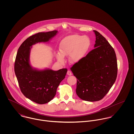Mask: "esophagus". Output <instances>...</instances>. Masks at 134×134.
I'll return each mask as SVG.
<instances>
[{
	"label": "esophagus",
	"mask_w": 134,
	"mask_h": 134,
	"mask_svg": "<svg viewBox=\"0 0 134 134\" xmlns=\"http://www.w3.org/2000/svg\"><path fill=\"white\" fill-rule=\"evenodd\" d=\"M67 74H68L69 76H71V75H72V72H71L70 71H68L67 72Z\"/></svg>",
	"instance_id": "obj_1"
}]
</instances>
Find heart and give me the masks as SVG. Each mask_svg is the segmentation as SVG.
Returning <instances> with one entry per match:
<instances>
[{
    "mask_svg": "<svg viewBox=\"0 0 134 134\" xmlns=\"http://www.w3.org/2000/svg\"><path fill=\"white\" fill-rule=\"evenodd\" d=\"M91 46V41L87 36L77 35L69 36L63 38L60 44V53L56 55L58 61L63 63L64 56H69L72 63H77L86 56Z\"/></svg>",
    "mask_w": 134,
    "mask_h": 134,
    "instance_id": "1",
    "label": "heart"
}]
</instances>
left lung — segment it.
I'll return each instance as SVG.
<instances>
[{
  "label": "left lung",
  "instance_id": "8db88e82",
  "mask_svg": "<svg viewBox=\"0 0 134 134\" xmlns=\"http://www.w3.org/2000/svg\"><path fill=\"white\" fill-rule=\"evenodd\" d=\"M93 31L95 48L71 68L77 78V95L89 102L99 100L106 96L114 84L118 72L114 49L100 33Z\"/></svg>",
  "mask_w": 134,
  "mask_h": 134
}]
</instances>
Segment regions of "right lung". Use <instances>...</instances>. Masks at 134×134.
<instances>
[{"label":"right lung","instance_id":"right-lung-1","mask_svg":"<svg viewBox=\"0 0 134 134\" xmlns=\"http://www.w3.org/2000/svg\"><path fill=\"white\" fill-rule=\"evenodd\" d=\"M58 33L57 30L38 32L27 38L19 46L14 63V71L22 93L39 104L50 102L56 96L58 87L65 78L68 70L53 71L49 69L38 70L29 62L32 46L48 42Z\"/></svg>","mask_w":134,"mask_h":134}]
</instances>
